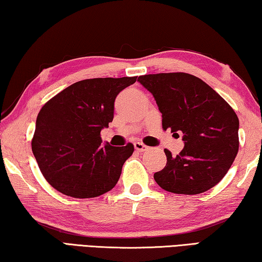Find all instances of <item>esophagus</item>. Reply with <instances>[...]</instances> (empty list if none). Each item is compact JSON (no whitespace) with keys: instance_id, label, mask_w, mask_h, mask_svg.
Here are the masks:
<instances>
[{"instance_id":"obj_1","label":"esophagus","mask_w":262,"mask_h":262,"mask_svg":"<svg viewBox=\"0 0 262 262\" xmlns=\"http://www.w3.org/2000/svg\"><path fill=\"white\" fill-rule=\"evenodd\" d=\"M134 148H135L139 152L147 151V150L149 149V147H147V145H144L143 143H141V142H135V143H134Z\"/></svg>"}]
</instances>
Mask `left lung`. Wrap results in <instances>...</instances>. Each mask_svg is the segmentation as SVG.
<instances>
[{"mask_svg": "<svg viewBox=\"0 0 262 262\" xmlns=\"http://www.w3.org/2000/svg\"><path fill=\"white\" fill-rule=\"evenodd\" d=\"M151 92L164 129L183 134L184 149L154 178L176 194H200L227 174L237 156L239 120L227 101L196 76L186 73L150 74L137 79Z\"/></svg>", "mask_w": 262, "mask_h": 262, "instance_id": "left-lung-1", "label": "left lung"}]
</instances>
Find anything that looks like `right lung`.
I'll return each instance as SVG.
<instances>
[{
    "mask_svg": "<svg viewBox=\"0 0 262 262\" xmlns=\"http://www.w3.org/2000/svg\"><path fill=\"white\" fill-rule=\"evenodd\" d=\"M137 77L83 79L42 106L32 151L41 173L56 190L77 199L112 189L134 145H103L100 132L113 121L114 101Z\"/></svg>",
    "mask_w": 262,
    "mask_h": 262,
    "instance_id": "right-lung-1",
    "label": "right lung"
}]
</instances>
